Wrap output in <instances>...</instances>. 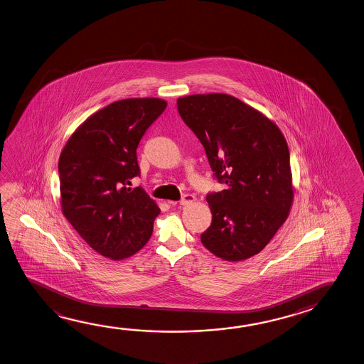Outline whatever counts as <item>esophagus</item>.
<instances>
[{
  "label": "esophagus",
  "instance_id": "esophagus-1",
  "mask_svg": "<svg viewBox=\"0 0 364 364\" xmlns=\"http://www.w3.org/2000/svg\"><path fill=\"white\" fill-rule=\"evenodd\" d=\"M196 201V198H195V195H191V193H186L181 198V201L179 203L182 205V206H185V205H188V203H195Z\"/></svg>",
  "mask_w": 364,
  "mask_h": 364
}]
</instances>
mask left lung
Masks as SVG:
<instances>
[{
	"instance_id": "left-lung-1",
	"label": "left lung",
	"mask_w": 364,
	"mask_h": 364,
	"mask_svg": "<svg viewBox=\"0 0 364 364\" xmlns=\"http://www.w3.org/2000/svg\"><path fill=\"white\" fill-rule=\"evenodd\" d=\"M177 108L203 144L214 178L227 186L206 195L213 220L201 243L220 259H248L264 250L289 214L288 144L277 124L228 94L188 95Z\"/></svg>"
}]
</instances>
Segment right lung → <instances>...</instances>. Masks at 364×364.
I'll return each mask as SVG.
<instances>
[{
	"label": "right lung",
	"mask_w": 364,
	"mask_h": 364,
	"mask_svg": "<svg viewBox=\"0 0 364 364\" xmlns=\"http://www.w3.org/2000/svg\"><path fill=\"white\" fill-rule=\"evenodd\" d=\"M166 100H118L87 118L68 139L58 161L62 213L92 250L127 259L153 235L161 209L142 187L136 149Z\"/></svg>",
	"instance_id": "right-lung-1"
}]
</instances>
